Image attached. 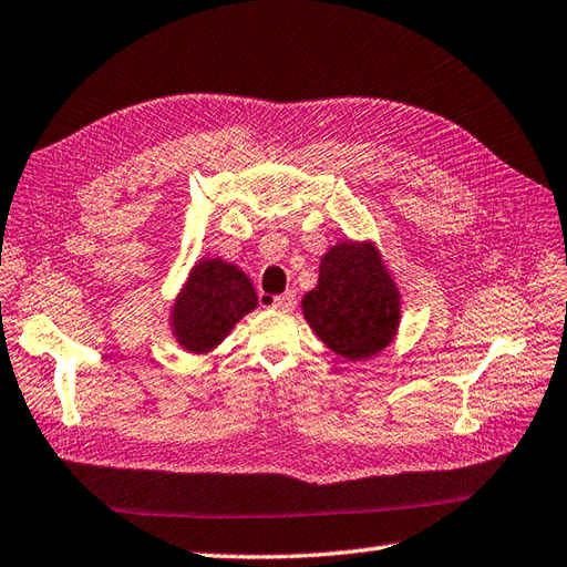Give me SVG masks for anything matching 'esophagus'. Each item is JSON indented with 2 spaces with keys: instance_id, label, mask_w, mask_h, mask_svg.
Returning <instances> with one entry per match:
<instances>
[{
  "instance_id": "34e87169",
  "label": "esophagus",
  "mask_w": 567,
  "mask_h": 567,
  "mask_svg": "<svg viewBox=\"0 0 567 567\" xmlns=\"http://www.w3.org/2000/svg\"><path fill=\"white\" fill-rule=\"evenodd\" d=\"M266 303H268V307H272V309H278V311H292L295 303H297V297H295V292H285L280 297L266 299Z\"/></svg>"
}]
</instances>
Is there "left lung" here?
<instances>
[{
  "mask_svg": "<svg viewBox=\"0 0 567 567\" xmlns=\"http://www.w3.org/2000/svg\"><path fill=\"white\" fill-rule=\"evenodd\" d=\"M301 313L318 340L347 361L383 352L398 336L402 295L375 241L330 246L316 287L301 299Z\"/></svg>",
  "mask_w": 567,
  "mask_h": 567,
  "instance_id": "8db88e82",
  "label": "left lung"
}]
</instances>
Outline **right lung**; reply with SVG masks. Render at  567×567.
Returning <instances> with one entry per match:
<instances>
[{
  "mask_svg": "<svg viewBox=\"0 0 567 567\" xmlns=\"http://www.w3.org/2000/svg\"><path fill=\"white\" fill-rule=\"evenodd\" d=\"M254 309H258V295L249 275L237 264L210 256L188 270L167 321L184 352L208 354Z\"/></svg>",
  "mask_w": 567,
  "mask_h": 567,
  "instance_id": "obj_1",
  "label": "right lung"
}]
</instances>
